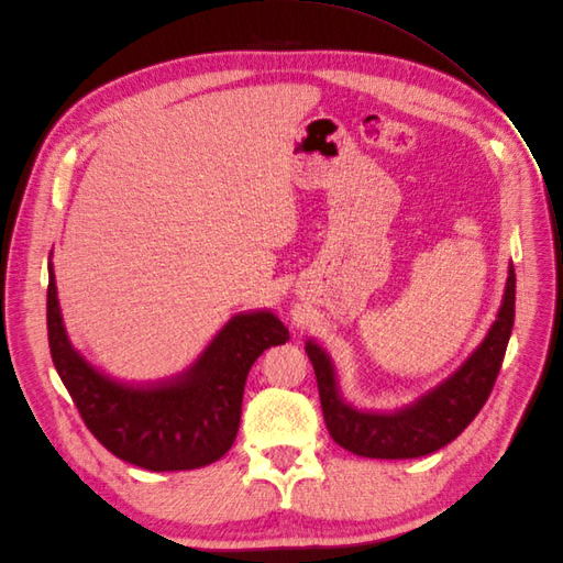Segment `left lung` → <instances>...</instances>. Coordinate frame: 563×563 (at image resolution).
Instances as JSON below:
<instances>
[{
  "mask_svg": "<svg viewBox=\"0 0 563 563\" xmlns=\"http://www.w3.org/2000/svg\"><path fill=\"white\" fill-rule=\"evenodd\" d=\"M516 313V273L509 263L503 305L482 343L461 366L411 405L395 411H363L339 388L334 361L316 341L305 350L313 363L322 416L341 448L368 459H416L452 443L479 413L500 373Z\"/></svg>",
  "mask_w": 563,
  "mask_h": 563,
  "instance_id": "obj_1",
  "label": "left lung"
}]
</instances>
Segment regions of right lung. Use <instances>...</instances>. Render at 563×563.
Listing matches in <instances>:
<instances>
[{
	"instance_id": "1",
	"label": "right lung",
	"mask_w": 563,
	"mask_h": 563,
	"mask_svg": "<svg viewBox=\"0 0 563 563\" xmlns=\"http://www.w3.org/2000/svg\"><path fill=\"white\" fill-rule=\"evenodd\" d=\"M47 336L54 368L92 437L118 459L154 473L192 471L236 441L252 363L288 329L268 309L231 316L190 366L168 379L131 384L99 371L65 332L49 252Z\"/></svg>"
}]
</instances>
